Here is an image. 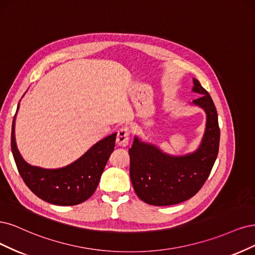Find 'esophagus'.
I'll use <instances>...</instances> for the list:
<instances>
[{"label": "esophagus", "mask_w": 255, "mask_h": 255, "mask_svg": "<svg viewBox=\"0 0 255 255\" xmlns=\"http://www.w3.org/2000/svg\"><path fill=\"white\" fill-rule=\"evenodd\" d=\"M129 135H130V129L129 127L125 126L122 127L118 131V135H117V143L119 146L125 147L129 143Z\"/></svg>", "instance_id": "1"}]
</instances>
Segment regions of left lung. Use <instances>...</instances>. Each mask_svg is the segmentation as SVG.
<instances>
[{
  "mask_svg": "<svg viewBox=\"0 0 255 255\" xmlns=\"http://www.w3.org/2000/svg\"><path fill=\"white\" fill-rule=\"evenodd\" d=\"M193 91L200 94L193 103L207 113L205 132L195 152L172 157L135 136L131 148L130 179L137 197L144 202L163 207L192 198L209 178L219 149L220 129L216 107L209 92L197 79Z\"/></svg>",
  "mask_w": 255,
  "mask_h": 255,
  "instance_id": "1",
  "label": "left lung"
}]
</instances>
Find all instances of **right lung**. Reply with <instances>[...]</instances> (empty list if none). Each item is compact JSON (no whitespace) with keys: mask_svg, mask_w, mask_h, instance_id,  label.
Listing matches in <instances>:
<instances>
[{"mask_svg":"<svg viewBox=\"0 0 255 255\" xmlns=\"http://www.w3.org/2000/svg\"><path fill=\"white\" fill-rule=\"evenodd\" d=\"M116 138L117 133L103 138L77 161L59 169L31 166L22 159L14 141V118L10 145L19 174L29 190L46 202L67 207L84 202L93 195L114 150Z\"/></svg>","mask_w":255,"mask_h":255,"instance_id":"obj_1","label":"right lung"}]
</instances>
